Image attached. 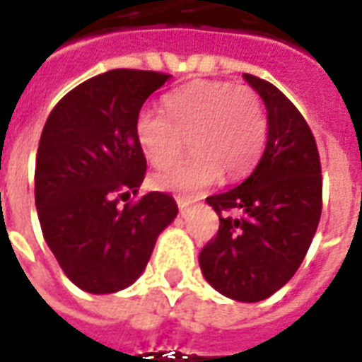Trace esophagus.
I'll use <instances>...</instances> for the list:
<instances>
[{"label": "esophagus", "mask_w": 362, "mask_h": 362, "mask_svg": "<svg viewBox=\"0 0 362 362\" xmlns=\"http://www.w3.org/2000/svg\"><path fill=\"white\" fill-rule=\"evenodd\" d=\"M176 204H178V209H180V211L184 213V211H186V209H188L192 202H189V199H184V197H176Z\"/></svg>", "instance_id": "obj_1"}]
</instances>
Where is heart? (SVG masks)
Listing matches in <instances>:
<instances>
[{
	"label": "heart",
	"mask_w": 362,
	"mask_h": 362,
	"mask_svg": "<svg viewBox=\"0 0 362 362\" xmlns=\"http://www.w3.org/2000/svg\"><path fill=\"white\" fill-rule=\"evenodd\" d=\"M165 112L141 110L135 137L155 168L174 163L189 141L194 155L153 176V186L199 194L223 174L238 178L264 151L267 122L258 93L228 81H194L165 96Z\"/></svg>",
	"instance_id": "obj_1"
}]
</instances>
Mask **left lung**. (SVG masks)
<instances>
[{
    "instance_id": "1",
    "label": "left lung",
    "mask_w": 362,
    "mask_h": 362,
    "mask_svg": "<svg viewBox=\"0 0 362 362\" xmlns=\"http://www.w3.org/2000/svg\"><path fill=\"white\" fill-rule=\"evenodd\" d=\"M267 108V143L254 173L205 202L219 230L199 254L205 279L221 295L258 303L303 264L322 215V166L310 127L275 85L244 74Z\"/></svg>"
}]
</instances>
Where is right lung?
<instances>
[{"label": "right lung", "instance_id": "obj_1", "mask_svg": "<svg viewBox=\"0 0 362 362\" xmlns=\"http://www.w3.org/2000/svg\"><path fill=\"white\" fill-rule=\"evenodd\" d=\"M168 79L112 69L69 90L44 124L35 170L44 240L67 279L93 295L129 287L178 213L165 192L119 205L137 194L147 170L135 118Z\"/></svg>", "mask_w": 362, "mask_h": 362}]
</instances>
